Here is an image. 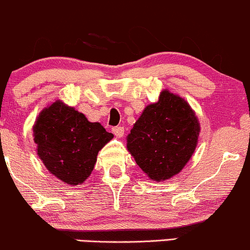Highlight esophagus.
I'll use <instances>...</instances> for the list:
<instances>
[{
    "label": "esophagus",
    "instance_id": "obj_1",
    "mask_svg": "<svg viewBox=\"0 0 250 250\" xmlns=\"http://www.w3.org/2000/svg\"><path fill=\"white\" fill-rule=\"evenodd\" d=\"M113 133L115 136L118 137V138H122L123 136H124V127H122V126H117V127H113Z\"/></svg>",
    "mask_w": 250,
    "mask_h": 250
}]
</instances>
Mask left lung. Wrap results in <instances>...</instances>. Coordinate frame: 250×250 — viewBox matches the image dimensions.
<instances>
[{
	"instance_id": "obj_1",
	"label": "left lung",
	"mask_w": 250,
	"mask_h": 250,
	"mask_svg": "<svg viewBox=\"0 0 250 250\" xmlns=\"http://www.w3.org/2000/svg\"><path fill=\"white\" fill-rule=\"evenodd\" d=\"M200 124L189 104L169 90L144 108L127 136L126 147L151 180L176 175L192 157Z\"/></svg>"
}]
</instances>
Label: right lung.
Masks as SVG:
<instances>
[{
  "label": "right lung",
  "instance_id": "1",
  "mask_svg": "<svg viewBox=\"0 0 250 250\" xmlns=\"http://www.w3.org/2000/svg\"><path fill=\"white\" fill-rule=\"evenodd\" d=\"M33 136L37 154L47 170L71 186L89 178L98 152L113 138L100 123H90L61 100L40 112Z\"/></svg>",
  "mask_w": 250,
  "mask_h": 250
}]
</instances>
